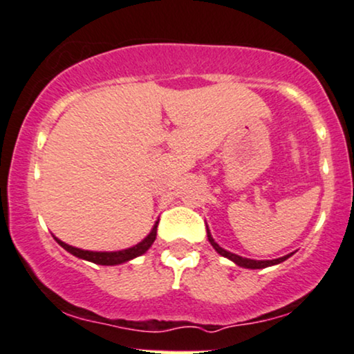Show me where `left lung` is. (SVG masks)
Instances as JSON below:
<instances>
[{"instance_id": "8db88e82", "label": "left lung", "mask_w": 354, "mask_h": 354, "mask_svg": "<svg viewBox=\"0 0 354 354\" xmlns=\"http://www.w3.org/2000/svg\"><path fill=\"white\" fill-rule=\"evenodd\" d=\"M207 239H209L211 245L214 247V249L218 250V252H219L221 255H224V257L231 259L232 262H236L237 266H241V267H245V269H263V267L275 266V263H280V262H283L285 259H288V257H290V255H285V257L275 259V261H252V259H244V257H241V255H236V254H232V252H227V250H224L223 247H219L218 244H216L214 239H212V237H211L209 231H207Z\"/></svg>"}]
</instances>
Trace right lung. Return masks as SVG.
Masks as SVG:
<instances>
[{
    "mask_svg": "<svg viewBox=\"0 0 354 354\" xmlns=\"http://www.w3.org/2000/svg\"><path fill=\"white\" fill-rule=\"evenodd\" d=\"M156 227H158V224H155V227L151 229V232L148 234V237H145L140 244L130 247V249L118 250V252H92V250H82V249H77V247L64 244V242L59 239H55V241H57L59 244H61L64 249L67 250V252L74 254L75 257L85 259V261H91L93 263H99V266H117V263H123V262L130 261V259H135V257H138V255L147 252V250L150 249V245L156 239Z\"/></svg>",
    "mask_w": 354,
    "mask_h": 354,
    "instance_id": "right-lung-1",
    "label": "right lung"
}]
</instances>
